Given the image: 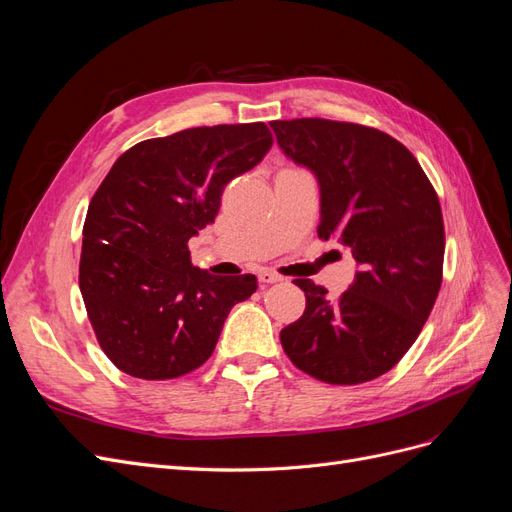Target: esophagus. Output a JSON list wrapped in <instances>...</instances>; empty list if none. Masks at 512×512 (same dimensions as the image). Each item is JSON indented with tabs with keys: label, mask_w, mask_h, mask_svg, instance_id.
I'll list each match as a JSON object with an SVG mask.
<instances>
[{
	"label": "esophagus",
	"mask_w": 512,
	"mask_h": 512,
	"mask_svg": "<svg viewBox=\"0 0 512 512\" xmlns=\"http://www.w3.org/2000/svg\"><path fill=\"white\" fill-rule=\"evenodd\" d=\"M282 280H284L282 275L271 273V271H260V273H258V282H260V284H277V282H282Z\"/></svg>",
	"instance_id": "esophagus-1"
}]
</instances>
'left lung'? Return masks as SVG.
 I'll return each mask as SVG.
<instances>
[{
    "instance_id": "obj_1",
    "label": "left lung",
    "mask_w": 512,
    "mask_h": 512,
    "mask_svg": "<svg viewBox=\"0 0 512 512\" xmlns=\"http://www.w3.org/2000/svg\"><path fill=\"white\" fill-rule=\"evenodd\" d=\"M277 145L320 185V239L356 260L339 299L312 280L303 316L282 329L288 359L329 384L393 369L416 342L442 284L444 222L421 164L393 136L331 119L271 121Z\"/></svg>"
}]
</instances>
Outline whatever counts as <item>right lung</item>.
Returning <instances> with one entry per match:
<instances>
[{
	"mask_svg": "<svg viewBox=\"0 0 512 512\" xmlns=\"http://www.w3.org/2000/svg\"><path fill=\"white\" fill-rule=\"evenodd\" d=\"M273 145L265 123L190 128L149 138L108 170L87 209L79 286L104 354L143 380L203 365L224 320L256 292V275L215 277L188 241L218 215L230 179Z\"/></svg>",
	"mask_w": 512,
	"mask_h": 512,
	"instance_id": "obj_1",
	"label": "right lung"
}]
</instances>
